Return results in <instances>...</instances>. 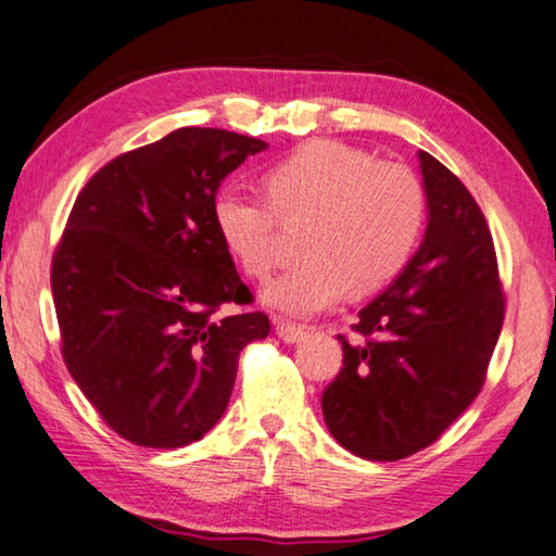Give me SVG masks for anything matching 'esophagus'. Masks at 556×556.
Returning a JSON list of instances; mask_svg holds the SVG:
<instances>
[{"mask_svg":"<svg viewBox=\"0 0 556 556\" xmlns=\"http://www.w3.org/2000/svg\"><path fill=\"white\" fill-rule=\"evenodd\" d=\"M277 336L285 340V342H299L301 338L306 336V330L301 328V326H294V323L277 320Z\"/></svg>","mask_w":556,"mask_h":556,"instance_id":"obj_1","label":"esophagus"}]
</instances>
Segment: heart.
<instances>
[{
    "label": "heart",
    "mask_w": 556,
    "mask_h": 556,
    "mask_svg": "<svg viewBox=\"0 0 556 556\" xmlns=\"http://www.w3.org/2000/svg\"><path fill=\"white\" fill-rule=\"evenodd\" d=\"M266 201L255 191L224 189L214 224L245 275L265 279L279 260L281 220H304L301 260L262 289V301L306 318L348 294L387 285L416 248L426 197L418 177L399 163H377L357 148L311 140L271 165Z\"/></svg>",
    "instance_id": "1"
}]
</instances>
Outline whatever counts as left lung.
Masks as SVG:
<instances>
[{
	"mask_svg": "<svg viewBox=\"0 0 556 556\" xmlns=\"http://www.w3.org/2000/svg\"><path fill=\"white\" fill-rule=\"evenodd\" d=\"M428 228L391 287L359 311V340L323 391L330 435L371 462L432 445L486 381L506 296L486 218L457 175L420 150Z\"/></svg>",
	"mask_w": 556,
	"mask_h": 556,
	"instance_id": "obj_1",
	"label": "left lung"
}]
</instances>
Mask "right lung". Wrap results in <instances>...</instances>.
Returning <instances> with one entry per match:
<instances>
[{
  "instance_id": "obj_1",
  "label": "right lung",
  "mask_w": 556,
  "mask_h": 556,
  "mask_svg": "<svg viewBox=\"0 0 556 556\" xmlns=\"http://www.w3.org/2000/svg\"><path fill=\"white\" fill-rule=\"evenodd\" d=\"M267 143L177 128L87 181L53 252L63 359L89 403L140 447H185L228 406L238 357L269 336L214 224L216 191Z\"/></svg>"
}]
</instances>
